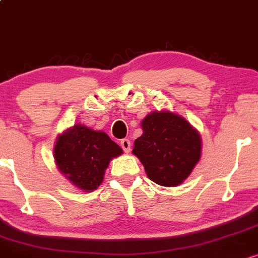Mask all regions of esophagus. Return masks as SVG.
<instances>
[{
  "mask_svg": "<svg viewBox=\"0 0 258 258\" xmlns=\"http://www.w3.org/2000/svg\"><path fill=\"white\" fill-rule=\"evenodd\" d=\"M120 147L123 149V151L125 153L130 152V147H132V144H130V141L128 139H121L120 140Z\"/></svg>",
  "mask_w": 258,
  "mask_h": 258,
  "instance_id": "esophagus-1",
  "label": "esophagus"
}]
</instances>
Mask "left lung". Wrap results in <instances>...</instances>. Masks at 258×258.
I'll return each mask as SVG.
<instances>
[{
	"instance_id": "obj_1",
	"label": "left lung",
	"mask_w": 258,
	"mask_h": 258,
	"mask_svg": "<svg viewBox=\"0 0 258 258\" xmlns=\"http://www.w3.org/2000/svg\"><path fill=\"white\" fill-rule=\"evenodd\" d=\"M143 135L133 153L144 164L146 174L162 186H176L189 176L201 156L199 133L180 115L152 112L141 123Z\"/></svg>"
}]
</instances>
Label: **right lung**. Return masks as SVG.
<instances>
[{"instance_id":"right-lung-1","label":"right lung","mask_w":258,"mask_h":258,"mask_svg":"<svg viewBox=\"0 0 258 258\" xmlns=\"http://www.w3.org/2000/svg\"><path fill=\"white\" fill-rule=\"evenodd\" d=\"M121 152L106 133L75 125L57 139L54 160L72 184L91 191L102 183L109 161Z\"/></svg>"}]
</instances>
